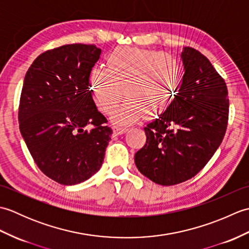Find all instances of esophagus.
I'll use <instances>...</instances> for the list:
<instances>
[{
    "label": "esophagus",
    "mask_w": 249,
    "mask_h": 249,
    "mask_svg": "<svg viewBox=\"0 0 249 249\" xmlns=\"http://www.w3.org/2000/svg\"><path fill=\"white\" fill-rule=\"evenodd\" d=\"M127 131H128L127 128L118 127V126H114V127H113V135H114V136L123 135V134H125V133H127Z\"/></svg>",
    "instance_id": "obj_1"
}]
</instances>
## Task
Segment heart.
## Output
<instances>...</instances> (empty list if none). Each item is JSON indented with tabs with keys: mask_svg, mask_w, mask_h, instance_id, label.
Segmentation results:
<instances>
[{
	"mask_svg": "<svg viewBox=\"0 0 249 249\" xmlns=\"http://www.w3.org/2000/svg\"><path fill=\"white\" fill-rule=\"evenodd\" d=\"M182 70L176 57L160 51L121 47L107 57V70L89 72L98 108L110 114L124 96L128 99L112 114L115 124L128 125L155 119L171 105L178 92Z\"/></svg>",
	"mask_w": 249,
	"mask_h": 249,
	"instance_id": "1",
	"label": "heart"
}]
</instances>
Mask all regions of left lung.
<instances>
[{"label":"left lung","mask_w":249,"mask_h":249,"mask_svg":"<svg viewBox=\"0 0 249 249\" xmlns=\"http://www.w3.org/2000/svg\"><path fill=\"white\" fill-rule=\"evenodd\" d=\"M181 56V88L165 112L144 127L146 142L135 155L138 170L163 186L202 170L223 141L229 119L224 78L192 47H184Z\"/></svg>","instance_id":"8db88e82"}]
</instances>
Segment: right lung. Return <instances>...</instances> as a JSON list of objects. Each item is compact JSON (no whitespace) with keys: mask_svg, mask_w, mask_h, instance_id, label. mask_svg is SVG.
I'll list each match as a JSON object with an SVG mask.
<instances>
[{"mask_svg":"<svg viewBox=\"0 0 249 249\" xmlns=\"http://www.w3.org/2000/svg\"><path fill=\"white\" fill-rule=\"evenodd\" d=\"M94 45L44 52L25 73L19 128L40 171L63 185L87 181L102 167L112 129L92 97L89 72L100 56ZM87 125H92L89 131Z\"/></svg>","mask_w":249,"mask_h":249,"instance_id":"obj_1","label":"right lung"}]
</instances>
